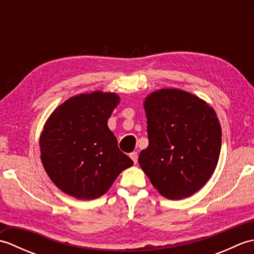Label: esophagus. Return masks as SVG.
<instances>
[{"label": "esophagus", "instance_id": "esophagus-1", "mask_svg": "<svg viewBox=\"0 0 254 254\" xmlns=\"http://www.w3.org/2000/svg\"><path fill=\"white\" fill-rule=\"evenodd\" d=\"M130 157H131V159L133 160V163H134V164H136V163H137L138 155H137V153H136V152H133V153H131V154H130Z\"/></svg>", "mask_w": 254, "mask_h": 254}]
</instances>
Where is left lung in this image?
I'll use <instances>...</instances> for the list:
<instances>
[{"mask_svg":"<svg viewBox=\"0 0 254 254\" xmlns=\"http://www.w3.org/2000/svg\"><path fill=\"white\" fill-rule=\"evenodd\" d=\"M148 147L138 163L161 195L188 197L216 168L222 128L216 113L198 97L180 89H160L144 104Z\"/></svg>","mask_w":254,"mask_h":254,"instance_id":"1","label":"left lung"}]
</instances>
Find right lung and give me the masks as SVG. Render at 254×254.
Listing matches in <instances>:
<instances>
[{
	"label": "right lung",
	"instance_id": "obj_1",
	"mask_svg": "<svg viewBox=\"0 0 254 254\" xmlns=\"http://www.w3.org/2000/svg\"><path fill=\"white\" fill-rule=\"evenodd\" d=\"M119 101L111 93L82 94L48 119L40 137L41 160L50 179L68 195L99 197L133 165L107 124Z\"/></svg>",
	"mask_w": 254,
	"mask_h": 254
}]
</instances>
